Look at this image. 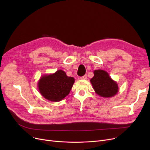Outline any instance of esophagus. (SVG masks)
<instances>
[{
  "instance_id": "34e87169",
  "label": "esophagus",
  "mask_w": 150,
  "mask_h": 150,
  "mask_svg": "<svg viewBox=\"0 0 150 150\" xmlns=\"http://www.w3.org/2000/svg\"><path fill=\"white\" fill-rule=\"evenodd\" d=\"M87 75H84V76H81L80 77V79H81V80H87Z\"/></svg>"
}]
</instances>
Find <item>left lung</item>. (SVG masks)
I'll use <instances>...</instances> for the list:
<instances>
[{
  "label": "left lung",
  "mask_w": 150,
  "mask_h": 150,
  "mask_svg": "<svg viewBox=\"0 0 150 150\" xmlns=\"http://www.w3.org/2000/svg\"><path fill=\"white\" fill-rule=\"evenodd\" d=\"M91 80L93 89L102 97H111L118 92V86L105 70H96Z\"/></svg>",
  "instance_id": "8db88e82"
}]
</instances>
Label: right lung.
<instances>
[{"label":"right lung","mask_w":150,"mask_h":150,"mask_svg":"<svg viewBox=\"0 0 150 150\" xmlns=\"http://www.w3.org/2000/svg\"><path fill=\"white\" fill-rule=\"evenodd\" d=\"M74 81L73 77L67 76L65 72L59 70L53 74L41 77L38 82V88L45 98L59 101L69 93Z\"/></svg>","instance_id":"add662e5"}]
</instances>
